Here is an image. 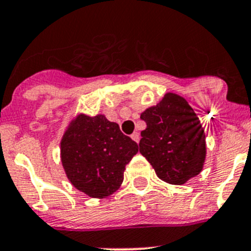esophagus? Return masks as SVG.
Instances as JSON below:
<instances>
[{
	"label": "esophagus",
	"instance_id": "obj_1",
	"mask_svg": "<svg viewBox=\"0 0 251 251\" xmlns=\"http://www.w3.org/2000/svg\"><path fill=\"white\" fill-rule=\"evenodd\" d=\"M131 138H132L133 141L137 142V143H138V142H140V133H138V132H133L132 135H131Z\"/></svg>",
	"mask_w": 251,
	"mask_h": 251
}]
</instances>
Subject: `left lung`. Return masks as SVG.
<instances>
[{
	"label": "left lung",
	"mask_w": 251,
	"mask_h": 251,
	"mask_svg": "<svg viewBox=\"0 0 251 251\" xmlns=\"http://www.w3.org/2000/svg\"><path fill=\"white\" fill-rule=\"evenodd\" d=\"M147 127L141 132L140 151L156 176L170 184H183L203 170L205 133L198 116L183 97L166 93L141 114Z\"/></svg>",
	"instance_id": "obj_1"
}]
</instances>
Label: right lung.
Masks as SVG:
<instances>
[{
  "label": "right lung",
  "mask_w": 251,
  "mask_h": 251,
  "mask_svg": "<svg viewBox=\"0 0 251 251\" xmlns=\"http://www.w3.org/2000/svg\"><path fill=\"white\" fill-rule=\"evenodd\" d=\"M138 146L104 115L80 114L60 142L63 168L73 186L92 198L113 194Z\"/></svg>",
  "instance_id": "right-lung-1"
}]
</instances>
